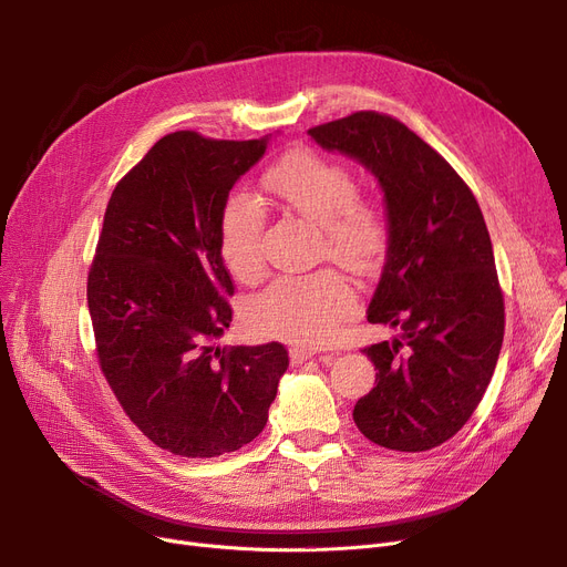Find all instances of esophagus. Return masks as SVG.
Returning a JSON list of instances; mask_svg holds the SVG:
<instances>
[{
    "mask_svg": "<svg viewBox=\"0 0 567 567\" xmlns=\"http://www.w3.org/2000/svg\"><path fill=\"white\" fill-rule=\"evenodd\" d=\"M289 355H291V363H296V365L308 361V359H315V355H319L321 361H331V359H333L331 353L323 355V353H319V351H315V349H308V347H291V349H289Z\"/></svg>",
    "mask_w": 567,
    "mask_h": 567,
    "instance_id": "obj_1",
    "label": "esophagus"
}]
</instances>
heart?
<instances>
[{"label":"heart","instance_id":"obj_1","mask_svg":"<svg viewBox=\"0 0 567 567\" xmlns=\"http://www.w3.org/2000/svg\"><path fill=\"white\" fill-rule=\"evenodd\" d=\"M261 186L291 212L321 229L319 255L333 257L351 271H370L389 250L391 218L381 202L359 195L355 174L317 152H291L268 167ZM266 214L246 193L227 197L220 220V255L229 271L252 280L264 266ZM355 296L347 278L333 268L310 276H285L261 291L250 310L259 333L303 347L329 344L340 323L353 312Z\"/></svg>","mask_w":567,"mask_h":567}]
</instances>
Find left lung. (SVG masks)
I'll return each mask as SVG.
<instances>
[{"label":"left lung","instance_id":"1","mask_svg":"<svg viewBox=\"0 0 567 567\" xmlns=\"http://www.w3.org/2000/svg\"><path fill=\"white\" fill-rule=\"evenodd\" d=\"M308 135L372 169L391 218L368 321L400 338L363 349L377 385L355 402L353 423L383 449L432 451L481 404L503 344V289L483 212L453 165L391 114L359 110Z\"/></svg>","mask_w":567,"mask_h":567}]
</instances>
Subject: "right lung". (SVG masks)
Returning a JSON list of instances; mask_svg holds the SVG:
<instances>
[{"instance_id": "1", "label": "right lung", "mask_w": 567, "mask_h": 567, "mask_svg": "<svg viewBox=\"0 0 567 567\" xmlns=\"http://www.w3.org/2000/svg\"><path fill=\"white\" fill-rule=\"evenodd\" d=\"M264 140L161 137L122 176L86 276L99 365L135 427L182 457H218L268 421L289 365L285 344L216 347L234 280L218 220Z\"/></svg>"}]
</instances>
